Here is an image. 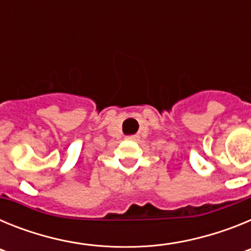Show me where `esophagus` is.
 Listing matches in <instances>:
<instances>
[{"label":"esophagus","instance_id":"34e87169","mask_svg":"<svg viewBox=\"0 0 251 251\" xmlns=\"http://www.w3.org/2000/svg\"><path fill=\"white\" fill-rule=\"evenodd\" d=\"M139 137L138 136H130V137H128V139H130V141H137V139H138Z\"/></svg>","mask_w":251,"mask_h":251}]
</instances>
